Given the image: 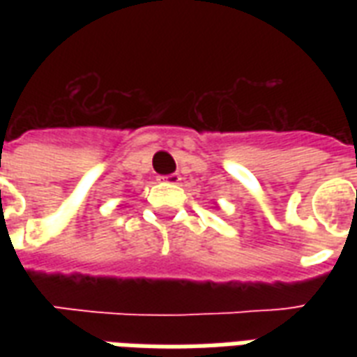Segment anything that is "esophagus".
Segmentation results:
<instances>
[{"label": "esophagus", "instance_id": "34e87169", "mask_svg": "<svg viewBox=\"0 0 357 357\" xmlns=\"http://www.w3.org/2000/svg\"><path fill=\"white\" fill-rule=\"evenodd\" d=\"M159 179H162V181H167V183H179V179H181V176L179 174H168V176H161Z\"/></svg>", "mask_w": 357, "mask_h": 357}]
</instances>
